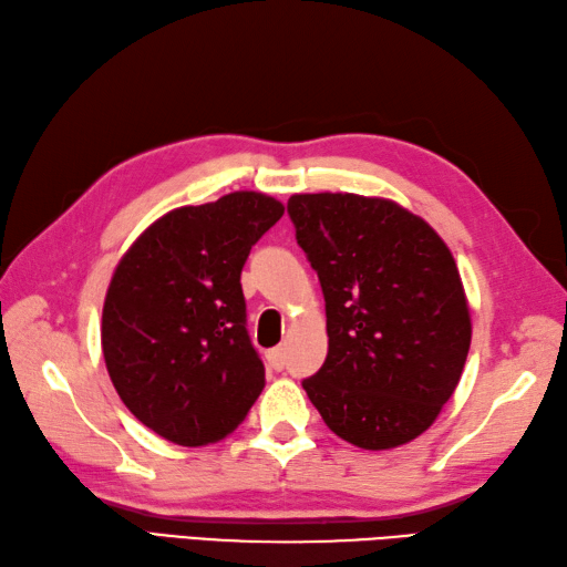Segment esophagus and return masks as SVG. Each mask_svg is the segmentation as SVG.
I'll return each instance as SVG.
<instances>
[{
	"label": "esophagus",
	"mask_w": 567,
	"mask_h": 567,
	"mask_svg": "<svg viewBox=\"0 0 567 567\" xmlns=\"http://www.w3.org/2000/svg\"><path fill=\"white\" fill-rule=\"evenodd\" d=\"M268 362H270L272 370H285V364H287V352H285V348L270 350V352H268Z\"/></svg>",
	"instance_id": "obj_1"
}]
</instances>
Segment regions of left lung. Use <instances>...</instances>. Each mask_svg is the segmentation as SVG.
<instances>
[{"label": "left lung", "instance_id": "obj_1", "mask_svg": "<svg viewBox=\"0 0 567 567\" xmlns=\"http://www.w3.org/2000/svg\"><path fill=\"white\" fill-rule=\"evenodd\" d=\"M287 215L319 275L328 354L301 381L338 437L393 450L423 434L462 379L471 313L454 256L384 197L292 195Z\"/></svg>", "mask_w": 567, "mask_h": 567}]
</instances>
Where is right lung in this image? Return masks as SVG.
<instances>
[{
    "label": "right lung",
    "mask_w": 567,
    "mask_h": 567,
    "mask_svg": "<svg viewBox=\"0 0 567 567\" xmlns=\"http://www.w3.org/2000/svg\"><path fill=\"white\" fill-rule=\"evenodd\" d=\"M282 213L254 190L171 209L117 262L103 301L105 370L127 411L164 440H224L266 386L241 270Z\"/></svg>",
    "instance_id": "1"
}]
</instances>
